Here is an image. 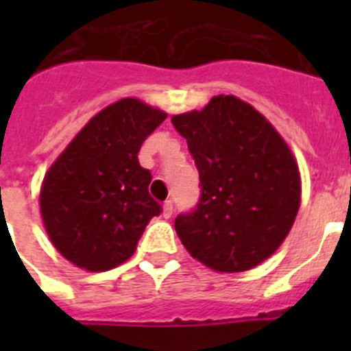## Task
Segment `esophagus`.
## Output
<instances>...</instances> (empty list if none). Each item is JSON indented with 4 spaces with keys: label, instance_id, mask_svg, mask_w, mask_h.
I'll list each match as a JSON object with an SVG mask.
<instances>
[{
    "label": "esophagus",
    "instance_id": "34e87169",
    "mask_svg": "<svg viewBox=\"0 0 351 351\" xmlns=\"http://www.w3.org/2000/svg\"><path fill=\"white\" fill-rule=\"evenodd\" d=\"M172 214H173V204L172 200H167V202L163 204V218L169 219Z\"/></svg>",
    "mask_w": 351,
    "mask_h": 351
}]
</instances>
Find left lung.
Masks as SVG:
<instances>
[{
  "instance_id": "obj_1",
  "label": "left lung",
  "mask_w": 351,
  "mask_h": 351,
  "mask_svg": "<svg viewBox=\"0 0 351 351\" xmlns=\"http://www.w3.org/2000/svg\"><path fill=\"white\" fill-rule=\"evenodd\" d=\"M172 125L188 142L200 198L176 218L190 255L218 272L267 260L295 221L300 176L287 142L258 110L235 96H214Z\"/></svg>"
}]
</instances>
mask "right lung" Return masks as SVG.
Here are the masks:
<instances>
[{
  "mask_svg": "<svg viewBox=\"0 0 351 351\" xmlns=\"http://www.w3.org/2000/svg\"><path fill=\"white\" fill-rule=\"evenodd\" d=\"M165 119L158 108L123 98L96 114L45 173L43 225L77 267L101 272L126 262L151 218L161 214L138 151Z\"/></svg>",
  "mask_w": 351,
  "mask_h": 351,
  "instance_id": "add662e5",
  "label": "right lung"
}]
</instances>
